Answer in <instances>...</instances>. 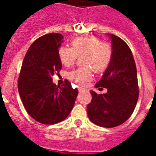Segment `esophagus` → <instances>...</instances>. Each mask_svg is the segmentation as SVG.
<instances>
[{
	"mask_svg": "<svg viewBox=\"0 0 156 156\" xmlns=\"http://www.w3.org/2000/svg\"><path fill=\"white\" fill-rule=\"evenodd\" d=\"M78 90H79L80 92H83L84 91V90H87V89L84 87H78Z\"/></svg>",
	"mask_w": 156,
	"mask_h": 156,
	"instance_id": "34e87169",
	"label": "esophagus"
}]
</instances>
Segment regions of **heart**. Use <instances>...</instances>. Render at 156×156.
Masks as SVG:
<instances>
[{
    "instance_id": "b5f03b06",
    "label": "heart",
    "mask_w": 156,
    "mask_h": 156,
    "mask_svg": "<svg viewBox=\"0 0 156 156\" xmlns=\"http://www.w3.org/2000/svg\"><path fill=\"white\" fill-rule=\"evenodd\" d=\"M71 48L62 46L58 51V56L64 66L73 65L77 57H81L83 67L72 71L69 76L72 80L84 84L92 79V69L100 73L110 65L113 56V49L109 43L101 41L97 37H81L71 41Z\"/></svg>"
}]
</instances>
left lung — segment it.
<instances>
[{"label": "left lung", "instance_id": "left-lung-1", "mask_svg": "<svg viewBox=\"0 0 156 156\" xmlns=\"http://www.w3.org/2000/svg\"><path fill=\"white\" fill-rule=\"evenodd\" d=\"M113 49L112 59L101 79L95 85L107 93L98 94L90 90L92 100L87 107V115L94 124L115 127L129 119L139 96L136 65L132 52L125 41L108 34Z\"/></svg>", "mask_w": 156, "mask_h": 156}]
</instances>
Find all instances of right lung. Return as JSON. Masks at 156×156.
I'll return each mask as SVG.
<instances>
[{
	"instance_id": "right-lung-1",
	"label": "right lung",
	"mask_w": 156,
	"mask_h": 156,
	"mask_svg": "<svg viewBox=\"0 0 156 156\" xmlns=\"http://www.w3.org/2000/svg\"><path fill=\"white\" fill-rule=\"evenodd\" d=\"M60 34H48L36 40L27 51L19 74L18 90L29 115L43 124H55L66 119L75 104L77 88L66 80L56 86L52 76L62 66L58 51L63 43Z\"/></svg>"
}]
</instances>
